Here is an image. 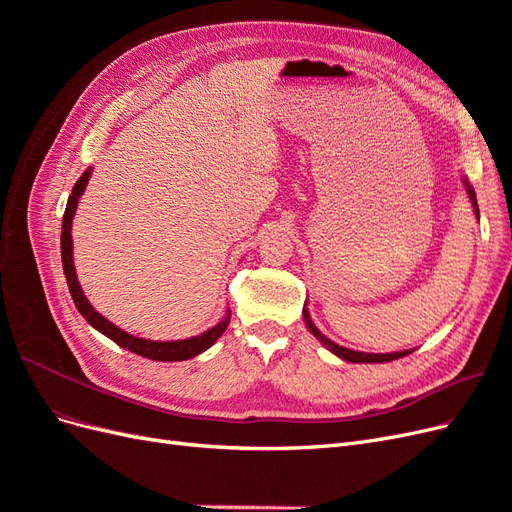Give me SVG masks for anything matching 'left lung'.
<instances>
[{
	"label": "left lung",
	"instance_id": "obj_1",
	"mask_svg": "<svg viewBox=\"0 0 512 512\" xmlns=\"http://www.w3.org/2000/svg\"><path fill=\"white\" fill-rule=\"evenodd\" d=\"M466 181V179H463ZM466 190H468V196H470V200H472V207H474V211H476V215H478V203H476V194H474V190L470 188V183L466 181ZM303 318H305V324H307V329L312 331L320 342L327 346L333 354H337L339 359H344V361H350V363H389V361H395V359H401V356H406V354H410L412 350H401V352H391V354H374V352H356V350H350V348H344V346H339V344H335V342H331V339L327 337V335H322L318 329H316V324L312 322V318H309V314H307V309L303 307Z\"/></svg>",
	"mask_w": 512,
	"mask_h": 512
}]
</instances>
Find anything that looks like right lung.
Listing matches in <instances>:
<instances>
[{"label":"right lung","mask_w":512,"mask_h":512,"mask_svg":"<svg viewBox=\"0 0 512 512\" xmlns=\"http://www.w3.org/2000/svg\"><path fill=\"white\" fill-rule=\"evenodd\" d=\"M91 177V168H87L85 173L81 175V179L74 183L72 194L68 198V205H66V213H64V220H61V262H64V273H66V282L72 294V301L79 309V314L94 327L96 331H100L102 335H106L108 339H113V342L121 348H126L134 354H141L145 359L151 361H188L192 356L205 352L207 348H211L215 342H218V337L226 331L228 322H230V312L211 327L209 331L200 333L196 337L190 339H179V342H151V339H143V337H134L126 331H121L119 327H115L113 322H108L102 314H98L94 305L87 301V297L83 294V288L79 284V277H76L74 271V258H72V220H74V211L76 205H79V198L85 192V185Z\"/></svg>","instance_id":"1"}]
</instances>
